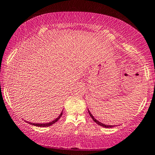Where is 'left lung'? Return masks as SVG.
<instances>
[{
  "label": "left lung",
  "mask_w": 155,
  "mask_h": 155,
  "mask_svg": "<svg viewBox=\"0 0 155 155\" xmlns=\"http://www.w3.org/2000/svg\"><path fill=\"white\" fill-rule=\"evenodd\" d=\"M88 112H89V115H90V117H91V118H92V120H93V121H95V123H97L98 125H100V126L105 127V128H112V127H114V126H115V125H105V124H102V123H101V122H99V121H97V120H96V119H95V118H94V117H93V115H92V114L90 113V112H89V110H88Z\"/></svg>",
  "instance_id": "8db88e82"
}]
</instances>
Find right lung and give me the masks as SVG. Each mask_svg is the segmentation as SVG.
Wrapping results in <instances>:
<instances>
[{"label":"right lung","instance_id":"add662e5","mask_svg":"<svg viewBox=\"0 0 155 155\" xmlns=\"http://www.w3.org/2000/svg\"><path fill=\"white\" fill-rule=\"evenodd\" d=\"M62 115H63V112H61V114H60V115H59V117L58 118H56V119L53 120V121H51V122H49V123H45V124H39V123H30L31 124V125H35V126H38V127H48V126H50V125H53L54 123H56V121H58V120L60 119V117L62 116Z\"/></svg>","mask_w":155,"mask_h":155}]
</instances>
